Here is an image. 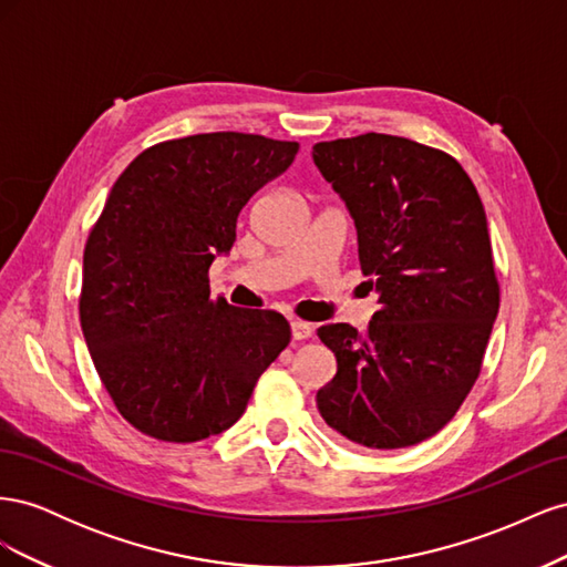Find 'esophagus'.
<instances>
[{
	"label": "esophagus",
	"mask_w": 567,
	"mask_h": 567,
	"mask_svg": "<svg viewBox=\"0 0 567 567\" xmlns=\"http://www.w3.org/2000/svg\"><path fill=\"white\" fill-rule=\"evenodd\" d=\"M312 326L307 323V321H300V319H296V321H290V333H293V340H307V338H312Z\"/></svg>",
	"instance_id": "obj_1"
}]
</instances>
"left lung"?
<instances>
[{"label":"left lung","instance_id":"1","mask_svg":"<svg viewBox=\"0 0 567 567\" xmlns=\"http://www.w3.org/2000/svg\"><path fill=\"white\" fill-rule=\"evenodd\" d=\"M312 158L348 205L381 305L364 333L350 323L317 331L338 362L317 409L352 444L411 447L466 400L499 312L483 200L450 153L404 136L319 142Z\"/></svg>","mask_w":567,"mask_h":567}]
</instances>
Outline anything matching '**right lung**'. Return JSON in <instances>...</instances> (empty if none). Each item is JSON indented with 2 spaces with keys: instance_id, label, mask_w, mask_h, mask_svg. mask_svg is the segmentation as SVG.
<instances>
[{
  "instance_id": "add662e5",
  "label": "right lung",
  "mask_w": 567,
  "mask_h": 567,
  "mask_svg": "<svg viewBox=\"0 0 567 567\" xmlns=\"http://www.w3.org/2000/svg\"><path fill=\"white\" fill-rule=\"evenodd\" d=\"M296 142L210 132L163 142L113 184L84 246L80 323L125 421L163 442H198L244 416L288 321L210 298L208 269L236 241L255 192L286 173Z\"/></svg>"
}]
</instances>
